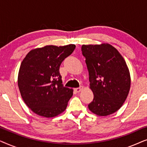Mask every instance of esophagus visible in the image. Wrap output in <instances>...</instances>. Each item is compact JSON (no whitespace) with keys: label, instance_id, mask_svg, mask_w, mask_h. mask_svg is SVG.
Here are the masks:
<instances>
[{"label":"esophagus","instance_id":"obj_1","mask_svg":"<svg viewBox=\"0 0 147 147\" xmlns=\"http://www.w3.org/2000/svg\"><path fill=\"white\" fill-rule=\"evenodd\" d=\"M82 89H83V87H82V86H80V88H75V89H74V90H75L76 92H77V93H79V92H80L82 91Z\"/></svg>","mask_w":147,"mask_h":147}]
</instances>
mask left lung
Returning <instances> with one entry per match:
<instances>
[{"label":"left lung","instance_id":"8db88e82","mask_svg":"<svg viewBox=\"0 0 147 147\" xmlns=\"http://www.w3.org/2000/svg\"><path fill=\"white\" fill-rule=\"evenodd\" d=\"M82 51L94 94L88 108L98 116L114 113L125 102L130 88V72L125 60L108 43L83 45Z\"/></svg>","mask_w":147,"mask_h":147}]
</instances>
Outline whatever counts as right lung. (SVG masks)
Listing matches in <instances>:
<instances>
[{
  "label": "right lung",
  "mask_w": 147,
  "mask_h": 147,
  "mask_svg": "<svg viewBox=\"0 0 147 147\" xmlns=\"http://www.w3.org/2000/svg\"><path fill=\"white\" fill-rule=\"evenodd\" d=\"M74 44L47 45L30 51L20 66L18 86L28 107L37 115L53 118L66 109L73 90L62 84L59 67L71 55Z\"/></svg>",
  "instance_id": "add662e5"
}]
</instances>
